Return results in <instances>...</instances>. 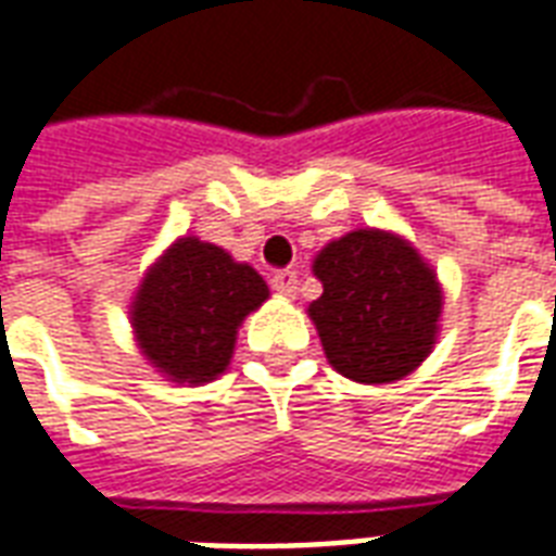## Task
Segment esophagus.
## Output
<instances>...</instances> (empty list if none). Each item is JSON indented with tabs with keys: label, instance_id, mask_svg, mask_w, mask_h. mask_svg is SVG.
<instances>
[{
	"label": "esophagus",
	"instance_id": "1",
	"mask_svg": "<svg viewBox=\"0 0 556 556\" xmlns=\"http://www.w3.org/2000/svg\"><path fill=\"white\" fill-rule=\"evenodd\" d=\"M270 286L279 291V294H286V298H294L298 294V286H300V279H298V270H277L274 274V279H270Z\"/></svg>",
	"mask_w": 556,
	"mask_h": 556
}]
</instances>
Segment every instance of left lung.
Segmentation results:
<instances>
[{
  "mask_svg": "<svg viewBox=\"0 0 556 556\" xmlns=\"http://www.w3.org/2000/svg\"><path fill=\"white\" fill-rule=\"evenodd\" d=\"M324 294L309 306L327 359L356 382L415 371L435 341L442 289L404 238L356 229L320 250Z\"/></svg>",
  "mask_w": 556,
  "mask_h": 556,
  "instance_id": "8db88e82",
  "label": "left lung"
}]
</instances>
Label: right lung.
<instances>
[{
	"label": "right lung",
	"instance_id": "add662e5",
	"mask_svg": "<svg viewBox=\"0 0 556 556\" xmlns=\"http://www.w3.org/2000/svg\"><path fill=\"white\" fill-rule=\"evenodd\" d=\"M267 298L265 279L200 238L176 241L143 279L131 327L143 356L176 382L226 371L238 324Z\"/></svg>",
	"mask_w": 556,
	"mask_h": 556
}]
</instances>
